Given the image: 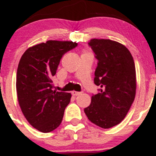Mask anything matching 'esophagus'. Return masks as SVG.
I'll return each instance as SVG.
<instances>
[{"instance_id": "1", "label": "esophagus", "mask_w": 156, "mask_h": 156, "mask_svg": "<svg viewBox=\"0 0 156 156\" xmlns=\"http://www.w3.org/2000/svg\"><path fill=\"white\" fill-rule=\"evenodd\" d=\"M82 94V92L79 91H73L72 92V94L74 95V96H78V95H80Z\"/></svg>"}]
</instances>
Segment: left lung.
<instances>
[{"label": "left lung", "instance_id": "left-lung-1", "mask_svg": "<svg viewBox=\"0 0 156 156\" xmlns=\"http://www.w3.org/2000/svg\"><path fill=\"white\" fill-rule=\"evenodd\" d=\"M98 59L94 82L101 87L84 108L88 119L108 129L125 118L136 94V70L131 54L124 45L105 39L88 43Z\"/></svg>", "mask_w": 156, "mask_h": 156}]
</instances>
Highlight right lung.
I'll list each match as a JSON object with an SVG mask.
<instances>
[{"mask_svg":"<svg viewBox=\"0 0 156 156\" xmlns=\"http://www.w3.org/2000/svg\"><path fill=\"white\" fill-rule=\"evenodd\" d=\"M77 46L73 41H48L28 48L19 61L16 75L18 101L32 126L49 133L61 124L70 93L52 90V76L64 54Z\"/></svg>","mask_w":156,"mask_h":156,"instance_id":"obj_1","label":"right lung"}]
</instances>
